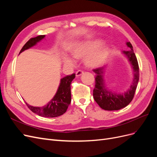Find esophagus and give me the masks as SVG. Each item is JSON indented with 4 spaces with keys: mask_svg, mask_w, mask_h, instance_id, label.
<instances>
[{
    "mask_svg": "<svg viewBox=\"0 0 157 157\" xmlns=\"http://www.w3.org/2000/svg\"><path fill=\"white\" fill-rule=\"evenodd\" d=\"M83 73H84L83 71H82V70H78V71H77V73H76V76H77V77H79V76L82 75Z\"/></svg>",
    "mask_w": 157,
    "mask_h": 157,
    "instance_id": "34e87169",
    "label": "esophagus"
}]
</instances>
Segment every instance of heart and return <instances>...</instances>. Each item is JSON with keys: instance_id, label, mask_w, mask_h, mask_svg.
Segmentation results:
<instances>
[{"instance_id": "b5f03b06", "label": "heart", "mask_w": 157, "mask_h": 157, "mask_svg": "<svg viewBox=\"0 0 157 157\" xmlns=\"http://www.w3.org/2000/svg\"><path fill=\"white\" fill-rule=\"evenodd\" d=\"M101 42V39H93L80 42L71 49V55L75 59H80L89 53L85 59L86 65L89 67H96L106 60L109 53V46L104 44L100 46ZM63 62L65 65H73L75 60L66 56L63 58Z\"/></svg>"}]
</instances>
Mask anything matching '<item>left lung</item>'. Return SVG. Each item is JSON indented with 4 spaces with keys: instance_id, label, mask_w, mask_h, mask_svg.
<instances>
[{
    "instance_id": "obj_1",
    "label": "left lung",
    "mask_w": 157,
    "mask_h": 157,
    "mask_svg": "<svg viewBox=\"0 0 157 157\" xmlns=\"http://www.w3.org/2000/svg\"><path fill=\"white\" fill-rule=\"evenodd\" d=\"M126 45L130 48L128 51H124V54L132 65L133 69L134 78L130 88L124 93L117 94L108 90L105 87L104 82L103 74L104 67L95 69L93 70L96 73L95 78V88L93 90V96L94 100L99 106L104 110L116 111L126 107L134 98L136 90L138 84L140 72L139 65L137 63L136 56L133 50L132 45L130 42H126Z\"/></svg>"
}]
</instances>
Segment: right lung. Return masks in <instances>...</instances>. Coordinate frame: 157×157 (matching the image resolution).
Here are the masks:
<instances>
[{
	"label": "right lung",
	"mask_w": 157,
	"mask_h": 157,
	"mask_svg": "<svg viewBox=\"0 0 157 157\" xmlns=\"http://www.w3.org/2000/svg\"><path fill=\"white\" fill-rule=\"evenodd\" d=\"M45 37V35H39L31 38L23 46L20 54L25 50L29 49L36 44ZM75 78V74L61 78L60 84L57 92L54 98L43 107H33L26 103V105L31 111L36 115L42 117L53 118L62 115L64 114L69 105L71 101V84L72 80Z\"/></svg>",
	"instance_id": "1"
}]
</instances>
